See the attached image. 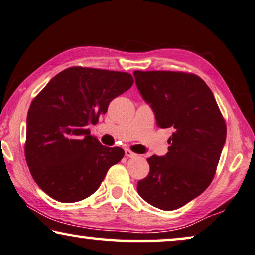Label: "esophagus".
Wrapping results in <instances>:
<instances>
[{"label": "esophagus", "instance_id": "obj_1", "mask_svg": "<svg viewBox=\"0 0 255 255\" xmlns=\"http://www.w3.org/2000/svg\"><path fill=\"white\" fill-rule=\"evenodd\" d=\"M125 156H127V157H134V156H136V154L132 152L131 149H125Z\"/></svg>", "mask_w": 255, "mask_h": 255}]
</instances>
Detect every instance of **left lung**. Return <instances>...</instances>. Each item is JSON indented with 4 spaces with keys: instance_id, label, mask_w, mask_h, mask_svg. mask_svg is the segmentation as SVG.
I'll list each match as a JSON object with an SVG mask.
<instances>
[{
    "instance_id": "1",
    "label": "left lung",
    "mask_w": 255,
    "mask_h": 255,
    "mask_svg": "<svg viewBox=\"0 0 255 255\" xmlns=\"http://www.w3.org/2000/svg\"><path fill=\"white\" fill-rule=\"evenodd\" d=\"M133 75L157 127L173 130L165 156L147 158L149 173L136 190L154 207L177 209L212 183L226 142V121L213 92L194 73L136 70Z\"/></svg>"
}]
</instances>
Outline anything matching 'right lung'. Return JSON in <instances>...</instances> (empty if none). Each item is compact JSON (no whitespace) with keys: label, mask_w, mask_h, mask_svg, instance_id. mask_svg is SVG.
I'll return each mask as SVG.
<instances>
[{"label":"right lung","mask_w":255,"mask_h":255,"mask_svg":"<svg viewBox=\"0 0 255 255\" xmlns=\"http://www.w3.org/2000/svg\"><path fill=\"white\" fill-rule=\"evenodd\" d=\"M128 72L71 66L33 99L27 114L25 157L40 189L60 202L90 197L124 156L91 135L110 101L133 85Z\"/></svg>","instance_id":"add662e5"}]
</instances>
